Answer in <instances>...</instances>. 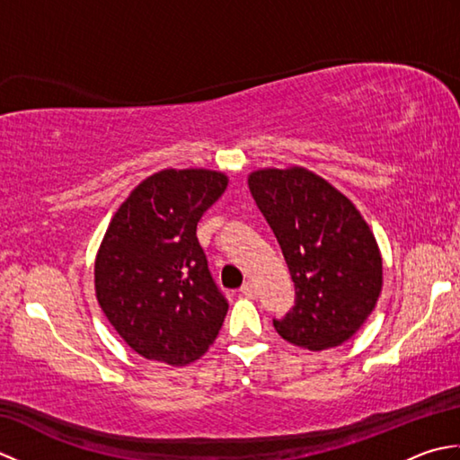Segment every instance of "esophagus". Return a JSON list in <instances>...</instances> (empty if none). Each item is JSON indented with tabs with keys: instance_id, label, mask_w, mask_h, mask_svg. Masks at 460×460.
<instances>
[{
	"instance_id": "1",
	"label": "esophagus",
	"mask_w": 460,
	"mask_h": 460,
	"mask_svg": "<svg viewBox=\"0 0 460 460\" xmlns=\"http://www.w3.org/2000/svg\"><path fill=\"white\" fill-rule=\"evenodd\" d=\"M241 295H243V296H249V298H255V296H257L255 285H252V282H245V285L241 287Z\"/></svg>"
}]
</instances>
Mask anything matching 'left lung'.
<instances>
[{"label":"left lung","instance_id":"1","mask_svg":"<svg viewBox=\"0 0 460 460\" xmlns=\"http://www.w3.org/2000/svg\"><path fill=\"white\" fill-rule=\"evenodd\" d=\"M295 280L296 300L279 334L312 351L341 346L364 326L384 287V261L369 225L344 193L300 165L249 173Z\"/></svg>","mask_w":460,"mask_h":460}]
</instances>
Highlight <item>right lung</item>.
<instances>
[{"label": "right lung", "instance_id": "obj_1", "mask_svg": "<svg viewBox=\"0 0 460 460\" xmlns=\"http://www.w3.org/2000/svg\"><path fill=\"white\" fill-rule=\"evenodd\" d=\"M227 183L215 170H162L136 185L104 233L94 259L96 300L146 359L191 364L219 334L229 305L195 231Z\"/></svg>", "mask_w": 460, "mask_h": 460}]
</instances>
